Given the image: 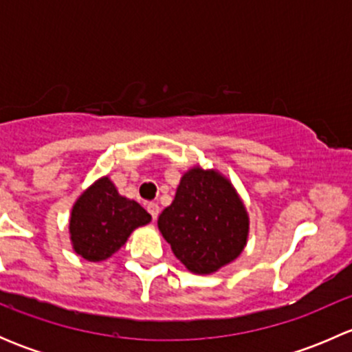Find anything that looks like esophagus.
Segmentation results:
<instances>
[{
	"instance_id": "34e87169",
	"label": "esophagus",
	"mask_w": 352,
	"mask_h": 352,
	"mask_svg": "<svg viewBox=\"0 0 352 352\" xmlns=\"http://www.w3.org/2000/svg\"><path fill=\"white\" fill-rule=\"evenodd\" d=\"M148 212L151 214L153 221H156V218H158V214H160V206L156 204V202H150V204H148Z\"/></svg>"
}]
</instances>
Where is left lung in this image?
Segmentation results:
<instances>
[{"mask_svg": "<svg viewBox=\"0 0 352 352\" xmlns=\"http://www.w3.org/2000/svg\"><path fill=\"white\" fill-rule=\"evenodd\" d=\"M158 230L190 272L212 274L243 252L248 212L225 175L197 165L182 175Z\"/></svg>", "mask_w": 352, "mask_h": 352, "instance_id": "left-lung-1", "label": "left lung"}]
</instances>
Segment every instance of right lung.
<instances>
[{
  "mask_svg": "<svg viewBox=\"0 0 352 352\" xmlns=\"http://www.w3.org/2000/svg\"><path fill=\"white\" fill-rule=\"evenodd\" d=\"M150 221L146 209L120 196L112 180L102 177L76 199L71 209V245L85 261H105L127 242L134 230Z\"/></svg>",
  "mask_w": 352,
  "mask_h": 352,
  "instance_id": "obj_1",
  "label": "right lung"
}]
</instances>
